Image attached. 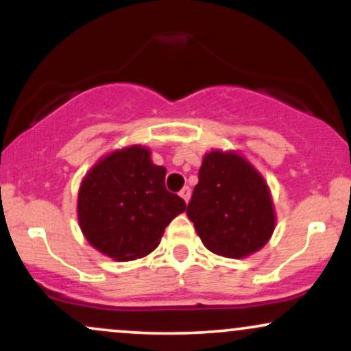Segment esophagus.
<instances>
[{
	"label": "esophagus",
	"instance_id": "34e87169",
	"mask_svg": "<svg viewBox=\"0 0 351 351\" xmlns=\"http://www.w3.org/2000/svg\"><path fill=\"white\" fill-rule=\"evenodd\" d=\"M180 196L184 199V203H188L189 198H191V189H189V186H184L183 189H181Z\"/></svg>",
	"mask_w": 351,
	"mask_h": 351
}]
</instances>
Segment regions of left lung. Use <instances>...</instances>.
Returning a JSON list of instances; mask_svg holds the SVG:
<instances>
[{"label": "left lung", "mask_w": 351, "mask_h": 351, "mask_svg": "<svg viewBox=\"0 0 351 351\" xmlns=\"http://www.w3.org/2000/svg\"><path fill=\"white\" fill-rule=\"evenodd\" d=\"M186 215L204 247L229 259L261 251L277 219L267 181L232 150H211L203 156Z\"/></svg>", "instance_id": "1"}]
</instances>
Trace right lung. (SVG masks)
Returning <instances> with one entry per match:
<instances>
[{"mask_svg": "<svg viewBox=\"0 0 351 351\" xmlns=\"http://www.w3.org/2000/svg\"><path fill=\"white\" fill-rule=\"evenodd\" d=\"M167 168L152 162L142 145L102 156L86 173L77 195V219L87 243L120 263L142 259L158 247L165 228L186 209L165 188Z\"/></svg>", "mask_w": 351, "mask_h": 351, "instance_id": "1", "label": "right lung"}]
</instances>
